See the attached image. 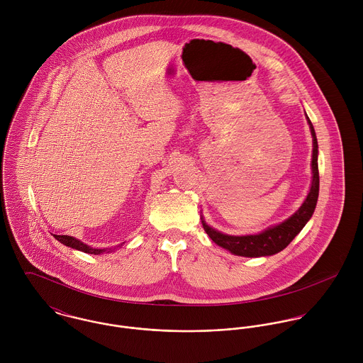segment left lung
Listing matches in <instances>:
<instances>
[{"mask_svg": "<svg viewBox=\"0 0 363 363\" xmlns=\"http://www.w3.org/2000/svg\"><path fill=\"white\" fill-rule=\"evenodd\" d=\"M309 128H311V138H313V151H311V190L303 201V204L299 207L296 212H294L288 219L284 222L269 226L259 233L256 235H242V236H235V235H226L222 233L212 226H209L204 216L201 215V222L204 226V230L207 232L208 236L211 240L223 247L225 250L230 252L235 256L240 257H267L279 253L284 250L295 238L296 235L305 228V225L309 222V219L315 209L317 199H318V186H320V179H318V145H317V137L313 128L308 114H306Z\"/></svg>", "mask_w": 363, "mask_h": 363, "instance_id": "left-lung-1", "label": "left lung"}]
</instances>
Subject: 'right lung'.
<instances>
[{"label":"right lung","instance_id":"obj_1","mask_svg":"<svg viewBox=\"0 0 363 363\" xmlns=\"http://www.w3.org/2000/svg\"><path fill=\"white\" fill-rule=\"evenodd\" d=\"M54 238H55L60 243H62L64 246H68V247H71V249H75V250H79V252H84V253H88V255H95V256L102 255L104 252L110 253V252H113V250L116 249V247H114V249H94V247L85 245L84 242H81L79 239L72 238V236H67V235H54ZM121 246H123V243L118 245L117 247H121Z\"/></svg>","mask_w":363,"mask_h":363}]
</instances>
